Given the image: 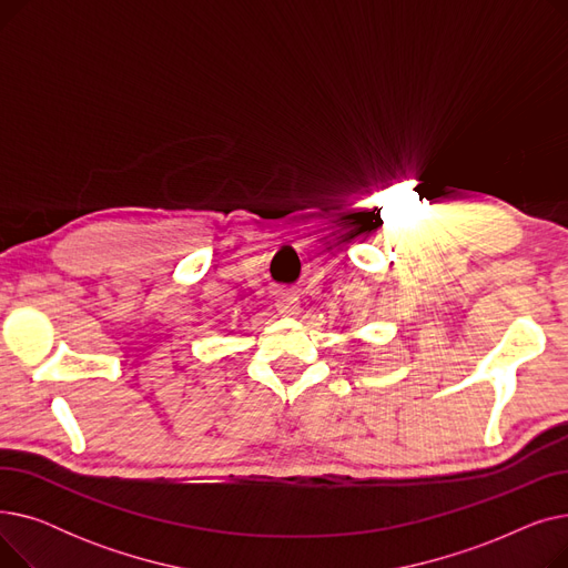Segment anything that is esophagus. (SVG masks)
I'll use <instances>...</instances> for the list:
<instances>
[{
    "label": "esophagus",
    "mask_w": 568,
    "mask_h": 568,
    "mask_svg": "<svg viewBox=\"0 0 568 568\" xmlns=\"http://www.w3.org/2000/svg\"><path fill=\"white\" fill-rule=\"evenodd\" d=\"M276 308L281 315H294L300 311V294L292 290H281L276 296Z\"/></svg>",
    "instance_id": "obj_1"
}]
</instances>
